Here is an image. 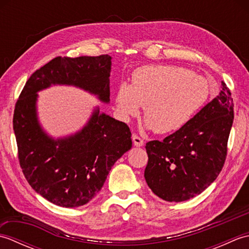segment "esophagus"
Listing matches in <instances>:
<instances>
[{
  "mask_svg": "<svg viewBox=\"0 0 249 249\" xmlns=\"http://www.w3.org/2000/svg\"><path fill=\"white\" fill-rule=\"evenodd\" d=\"M131 138H133V142H134V145L135 146H143V144H144V142H143V140H142L140 137H138L137 136L136 134H134L133 136H131Z\"/></svg>",
  "mask_w": 249,
  "mask_h": 249,
  "instance_id": "esophagus-1",
  "label": "esophagus"
}]
</instances>
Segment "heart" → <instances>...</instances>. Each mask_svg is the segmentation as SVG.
<instances>
[{
    "label": "heart",
    "instance_id": "obj_1",
    "mask_svg": "<svg viewBox=\"0 0 249 249\" xmlns=\"http://www.w3.org/2000/svg\"><path fill=\"white\" fill-rule=\"evenodd\" d=\"M210 95L208 80L186 68L145 65L131 73V84L120 83L114 100L123 121L138 115L143 106L145 127L168 134L186 125Z\"/></svg>",
    "mask_w": 249,
    "mask_h": 249
}]
</instances>
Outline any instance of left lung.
<instances>
[{
    "instance_id": "8db88e82",
    "label": "left lung",
    "mask_w": 249,
    "mask_h": 249,
    "mask_svg": "<svg viewBox=\"0 0 249 249\" xmlns=\"http://www.w3.org/2000/svg\"><path fill=\"white\" fill-rule=\"evenodd\" d=\"M233 119V99L221 81L218 96L186 125L163 141L147 142L144 178L152 192L169 202H181L208 188L224 167Z\"/></svg>"
}]
</instances>
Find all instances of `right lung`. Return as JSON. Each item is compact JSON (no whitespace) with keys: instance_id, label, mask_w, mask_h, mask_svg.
Listing matches in <instances>:
<instances>
[{"instance_id":"right-lung-1","label":"right lung","mask_w":249,"mask_h":249,"mask_svg":"<svg viewBox=\"0 0 249 249\" xmlns=\"http://www.w3.org/2000/svg\"><path fill=\"white\" fill-rule=\"evenodd\" d=\"M111 60L108 54L55 57L29 78L16 104L14 131L26 181L63 208H78L97 195L114 162L131 149V134L127 125L96 106L81 129L54 138L39 122L38 92L52 86L75 87L109 104Z\"/></svg>"}]
</instances>
